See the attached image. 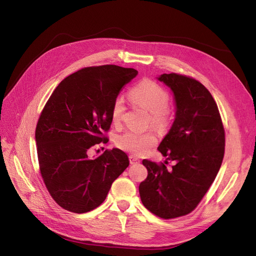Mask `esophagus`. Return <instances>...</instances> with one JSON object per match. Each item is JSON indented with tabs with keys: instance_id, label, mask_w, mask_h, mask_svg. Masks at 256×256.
<instances>
[{
	"instance_id": "esophagus-1",
	"label": "esophagus",
	"mask_w": 256,
	"mask_h": 256,
	"mask_svg": "<svg viewBox=\"0 0 256 256\" xmlns=\"http://www.w3.org/2000/svg\"><path fill=\"white\" fill-rule=\"evenodd\" d=\"M129 161H130V164H138V162H140V160H138L136 157L132 156V154H130V156H129Z\"/></svg>"
}]
</instances>
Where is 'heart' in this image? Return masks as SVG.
<instances>
[{
    "label": "heart",
    "mask_w": 256,
    "mask_h": 256,
    "mask_svg": "<svg viewBox=\"0 0 256 256\" xmlns=\"http://www.w3.org/2000/svg\"><path fill=\"white\" fill-rule=\"evenodd\" d=\"M130 98L150 114V124L154 129L164 130L168 122V95L159 84L150 80H144L130 90ZM125 112V104L122 97L114 99L111 108L112 122H120ZM116 145L120 150L136 156H141L156 144V136L152 134H138L136 131H125L116 138Z\"/></svg>",
    "instance_id": "b5f03b06"
}]
</instances>
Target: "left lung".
<instances>
[{
    "label": "left lung",
    "mask_w": 256,
    "mask_h": 256,
    "mask_svg": "<svg viewBox=\"0 0 256 256\" xmlns=\"http://www.w3.org/2000/svg\"><path fill=\"white\" fill-rule=\"evenodd\" d=\"M157 79L173 92L175 118L158 146L166 164L144 159L147 177L138 186L143 205L164 219L188 214L203 198L218 174L226 136L218 106L210 92L198 81L177 74Z\"/></svg>",
    "instance_id": "1"
}]
</instances>
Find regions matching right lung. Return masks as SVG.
<instances>
[{"instance_id":"right-lung-1","label":"right lung","mask_w":256,"mask_h":256,"mask_svg":"<svg viewBox=\"0 0 256 256\" xmlns=\"http://www.w3.org/2000/svg\"><path fill=\"white\" fill-rule=\"evenodd\" d=\"M134 68L88 67L68 76L54 90L38 120L35 138L42 177L53 200L66 210L84 214L106 200L113 182L129 166L126 152L90 148L106 142L111 108Z\"/></svg>"}]
</instances>
